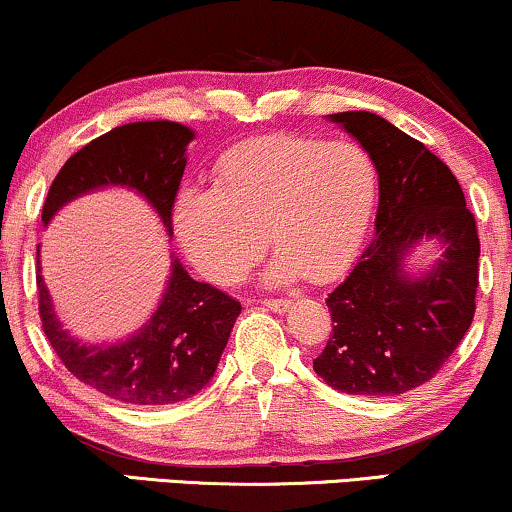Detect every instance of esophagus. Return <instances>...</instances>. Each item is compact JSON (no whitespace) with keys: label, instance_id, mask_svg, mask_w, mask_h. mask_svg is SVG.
<instances>
[{"label":"esophagus","instance_id":"1","mask_svg":"<svg viewBox=\"0 0 512 512\" xmlns=\"http://www.w3.org/2000/svg\"><path fill=\"white\" fill-rule=\"evenodd\" d=\"M262 304H264V307H267V309H271V312L283 314L293 302H290V300H264Z\"/></svg>","mask_w":512,"mask_h":512}]
</instances>
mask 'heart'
Returning a JSON list of instances; mask_svg holds the SVG:
<instances>
[{"mask_svg": "<svg viewBox=\"0 0 512 512\" xmlns=\"http://www.w3.org/2000/svg\"><path fill=\"white\" fill-rule=\"evenodd\" d=\"M378 174L347 141L271 134L236 146L215 172V189H186L174 205V234L212 283H234L264 248L278 257L267 281L304 274L321 283L357 257L371 224Z\"/></svg>", "mask_w": 512, "mask_h": 512, "instance_id": "b5f03b06", "label": "heart"}]
</instances>
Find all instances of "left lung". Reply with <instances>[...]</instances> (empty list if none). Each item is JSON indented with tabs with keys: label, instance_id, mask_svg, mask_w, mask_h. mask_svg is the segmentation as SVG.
Returning a JSON list of instances; mask_svg holds the SVG:
<instances>
[{
	"label": "left lung",
	"instance_id": "left-lung-1",
	"mask_svg": "<svg viewBox=\"0 0 512 512\" xmlns=\"http://www.w3.org/2000/svg\"><path fill=\"white\" fill-rule=\"evenodd\" d=\"M359 141L378 172L375 238L328 295L333 335L314 371L333 390L394 397L428 383L475 316L480 238L458 179L435 153L368 111L328 115ZM425 237L445 252L420 277L405 255Z\"/></svg>",
	"mask_w": 512,
	"mask_h": 512
}]
</instances>
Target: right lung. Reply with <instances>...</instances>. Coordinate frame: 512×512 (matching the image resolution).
<instances>
[{"mask_svg":"<svg viewBox=\"0 0 512 512\" xmlns=\"http://www.w3.org/2000/svg\"><path fill=\"white\" fill-rule=\"evenodd\" d=\"M196 134L170 120L129 122L89 141L56 174L42 208L49 224L63 205L103 186H125L151 203L172 236V208ZM40 264V260H37ZM40 319L63 366L106 397L137 406H165L193 397L217 371L241 302L210 283L193 281L172 260L167 290L151 321L113 345H84L56 319L37 267Z\"/></svg>","mask_w":512,"mask_h":512,"instance_id":"add662e5","label":"right lung"}]
</instances>
